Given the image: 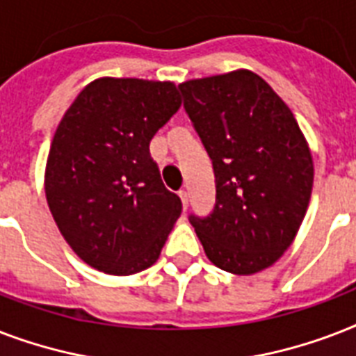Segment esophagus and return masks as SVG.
<instances>
[{
	"mask_svg": "<svg viewBox=\"0 0 356 356\" xmlns=\"http://www.w3.org/2000/svg\"><path fill=\"white\" fill-rule=\"evenodd\" d=\"M179 197H181V203H183V211H186V207H188V194H186V190H181Z\"/></svg>",
	"mask_w": 356,
	"mask_h": 356,
	"instance_id": "obj_1",
	"label": "esophagus"
}]
</instances>
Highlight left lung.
I'll return each instance as SVG.
<instances>
[{"label":"left lung","mask_w":356,"mask_h":356,"mask_svg":"<svg viewBox=\"0 0 356 356\" xmlns=\"http://www.w3.org/2000/svg\"><path fill=\"white\" fill-rule=\"evenodd\" d=\"M212 159L216 205L190 216L220 270L253 275L292 245L309 209L314 164L288 105L249 70L179 85Z\"/></svg>","instance_id":"8db88e82"}]
</instances>
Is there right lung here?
Segmentation results:
<instances>
[{
	"label": "right lung",
	"instance_id": "1",
	"mask_svg": "<svg viewBox=\"0 0 356 356\" xmlns=\"http://www.w3.org/2000/svg\"><path fill=\"white\" fill-rule=\"evenodd\" d=\"M181 107L170 81L99 77L64 113L47 155V207L83 262L133 275L156 262L181 216L149 142Z\"/></svg>",
	"mask_w": 356,
	"mask_h": 356
}]
</instances>
